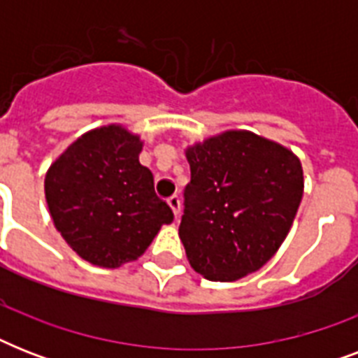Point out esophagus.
<instances>
[{
    "label": "esophagus",
    "instance_id": "34e87169",
    "mask_svg": "<svg viewBox=\"0 0 358 358\" xmlns=\"http://www.w3.org/2000/svg\"><path fill=\"white\" fill-rule=\"evenodd\" d=\"M169 206L173 208V212H174V217L178 219L180 217V210H182V202H180V196L178 195H173V196H169Z\"/></svg>",
    "mask_w": 358,
    "mask_h": 358
}]
</instances>
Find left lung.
I'll return each instance as SVG.
<instances>
[{
	"instance_id": "left-lung-1",
	"label": "left lung",
	"mask_w": 358,
	"mask_h": 358,
	"mask_svg": "<svg viewBox=\"0 0 358 358\" xmlns=\"http://www.w3.org/2000/svg\"><path fill=\"white\" fill-rule=\"evenodd\" d=\"M178 234L191 267L232 282L271 260L303 199V167L294 152L260 135L230 129L185 150Z\"/></svg>"
}]
</instances>
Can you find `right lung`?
I'll return each mask as SVG.
<instances>
[{"mask_svg": "<svg viewBox=\"0 0 358 358\" xmlns=\"http://www.w3.org/2000/svg\"><path fill=\"white\" fill-rule=\"evenodd\" d=\"M139 135L119 124L91 129L48 169L46 202L55 229L83 258L120 267L139 258L173 210L139 163Z\"/></svg>", "mask_w": 358, "mask_h": 358, "instance_id": "add662e5", "label": "right lung"}]
</instances>
